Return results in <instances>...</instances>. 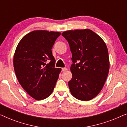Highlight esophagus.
<instances>
[{"mask_svg":"<svg viewBox=\"0 0 127 127\" xmlns=\"http://www.w3.org/2000/svg\"><path fill=\"white\" fill-rule=\"evenodd\" d=\"M62 70L63 72H65V71L67 70V68L66 67H63V68H62Z\"/></svg>","mask_w":127,"mask_h":127,"instance_id":"esophagus-1","label":"esophagus"}]
</instances>
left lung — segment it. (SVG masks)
<instances>
[{"label":"left lung","mask_w":127,"mask_h":127,"mask_svg":"<svg viewBox=\"0 0 127 127\" xmlns=\"http://www.w3.org/2000/svg\"><path fill=\"white\" fill-rule=\"evenodd\" d=\"M72 54V78L68 82L72 95L88 101L101 91L109 70L108 50L99 36L90 29L63 32Z\"/></svg>","instance_id":"8db88e82"}]
</instances>
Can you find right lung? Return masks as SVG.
Here are the masks:
<instances>
[{"mask_svg":"<svg viewBox=\"0 0 127 127\" xmlns=\"http://www.w3.org/2000/svg\"><path fill=\"white\" fill-rule=\"evenodd\" d=\"M60 32L32 31L22 37L14 55L18 80L24 90L36 100L50 96L58 79L61 68L55 67L51 49Z\"/></svg>","mask_w":127,"mask_h":127,"instance_id":"right-lung-1","label":"right lung"}]
</instances>
